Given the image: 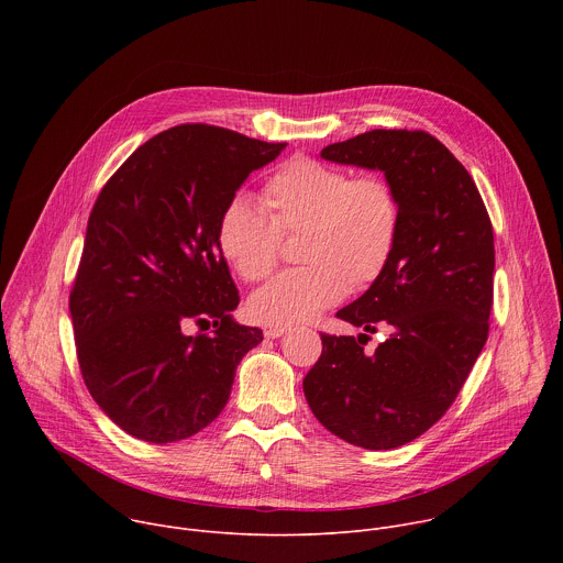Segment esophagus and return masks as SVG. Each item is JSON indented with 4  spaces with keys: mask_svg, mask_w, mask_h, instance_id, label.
Instances as JSON below:
<instances>
[{
    "mask_svg": "<svg viewBox=\"0 0 563 563\" xmlns=\"http://www.w3.org/2000/svg\"><path fill=\"white\" fill-rule=\"evenodd\" d=\"M283 334H287L285 328H265V336L267 339H280Z\"/></svg>",
    "mask_w": 563,
    "mask_h": 563,
    "instance_id": "obj_1",
    "label": "esophagus"
}]
</instances>
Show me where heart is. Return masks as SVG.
Returning <instances> with one entry per match:
<instances>
[{"label": "heart", "instance_id": "heart-1", "mask_svg": "<svg viewBox=\"0 0 563 563\" xmlns=\"http://www.w3.org/2000/svg\"><path fill=\"white\" fill-rule=\"evenodd\" d=\"M269 211L252 196H231L218 220V245L240 278L272 274L283 233L305 227L302 267L252 294L250 316L269 328L311 323L352 287L376 280L396 245L400 209L387 180L294 157L265 187Z\"/></svg>", "mask_w": 563, "mask_h": 563}]
</instances>
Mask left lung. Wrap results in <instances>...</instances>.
Masks as SVG:
<instances>
[{"label":"left lung","instance_id":"8db88e82","mask_svg":"<svg viewBox=\"0 0 563 563\" xmlns=\"http://www.w3.org/2000/svg\"><path fill=\"white\" fill-rule=\"evenodd\" d=\"M336 165L380 172L398 198L396 245L383 274L339 318L374 334H320L323 354L302 391L339 439L391 450L430 430L452 406L488 341L495 238L478 189L426 131L374 129L320 151Z\"/></svg>","mask_w":563,"mask_h":563}]
</instances>
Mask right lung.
<instances>
[{
	"mask_svg": "<svg viewBox=\"0 0 563 563\" xmlns=\"http://www.w3.org/2000/svg\"><path fill=\"white\" fill-rule=\"evenodd\" d=\"M285 146L180 124L135 148L100 191L68 307L85 383L126 434L148 443L198 434L263 341L231 316L240 296L218 220ZM189 322L217 330L189 338Z\"/></svg>",
	"mask_w": 563,
	"mask_h": 563,
	"instance_id": "add662e5",
	"label": "right lung"
}]
</instances>
